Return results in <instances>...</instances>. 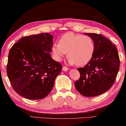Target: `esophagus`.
<instances>
[{"label": "esophagus", "instance_id": "obj_1", "mask_svg": "<svg viewBox=\"0 0 126 126\" xmlns=\"http://www.w3.org/2000/svg\"><path fill=\"white\" fill-rule=\"evenodd\" d=\"M62 70H63V71H67L68 70V68H67V67H66L63 66V68H62Z\"/></svg>", "mask_w": 126, "mask_h": 126}]
</instances>
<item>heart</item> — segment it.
<instances>
[{"label":"heart","mask_w":126,"mask_h":126,"mask_svg":"<svg viewBox=\"0 0 126 126\" xmlns=\"http://www.w3.org/2000/svg\"><path fill=\"white\" fill-rule=\"evenodd\" d=\"M52 51L58 61H61L67 53L71 64L83 66L92 59L95 44L92 38L88 35L67 32L61 37L59 44L53 45Z\"/></svg>","instance_id":"heart-1"}]
</instances>
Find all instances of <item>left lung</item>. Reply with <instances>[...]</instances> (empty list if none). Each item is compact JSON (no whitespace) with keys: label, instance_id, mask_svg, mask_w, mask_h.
<instances>
[{"label":"left lung","instance_id":"obj_1","mask_svg":"<svg viewBox=\"0 0 126 126\" xmlns=\"http://www.w3.org/2000/svg\"><path fill=\"white\" fill-rule=\"evenodd\" d=\"M92 38L95 51L91 61L78 68L80 77L75 87L81 95L95 97L105 93L115 82L120 60L117 48L110 40L96 33H84Z\"/></svg>","mask_w":126,"mask_h":126}]
</instances>
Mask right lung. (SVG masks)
Listing matches in <instances>:
<instances>
[{
    "instance_id": "right-lung-1",
    "label": "right lung",
    "mask_w": 126,
    "mask_h": 126,
    "mask_svg": "<svg viewBox=\"0 0 126 126\" xmlns=\"http://www.w3.org/2000/svg\"><path fill=\"white\" fill-rule=\"evenodd\" d=\"M53 37L48 33L24 37L9 50L7 73L16 92L24 98L39 99L51 91L61 63L50 52Z\"/></svg>"
}]
</instances>
